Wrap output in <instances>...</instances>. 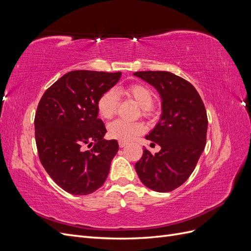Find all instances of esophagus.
I'll return each instance as SVG.
<instances>
[{
    "label": "esophagus",
    "mask_w": 251,
    "mask_h": 251,
    "mask_svg": "<svg viewBox=\"0 0 251 251\" xmlns=\"http://www.w3.org/2000/svg\"><path fill=\"white\" fill-rule=\"evenodd\" d=\"M118 144H119V148H125L126 144H127V142H126V141H119Z\"/></svg>",
    "instance_id": "obj_1"
}]
</instances>
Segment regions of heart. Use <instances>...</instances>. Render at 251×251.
Segmentation results:
<instances>
[{
  "label": "heart",
  "instance_id": "b5f03b06",
  "mask_svg": "<svg viewBox=\"0 0 251 251\" xmlns=\"http://www.w3.org/2000/svg\"><path fill=\"white\" fill-rule=\"evenodd\" d=\"M117 93L125 94L132 98L141 107V114L144 117L151 115V107L155 101V94L151 88L143 83L133 85L117 89ZM114 90L103 92L96 101V109L100 116L103 119L112 118L118 108V95ZM144 131V126L139 121H125L116 119L108 126V134L111 138L120 141H130Z\"/></svg>",
  "mask_w": 251,
  "mask_h": 251
}]
</instances>
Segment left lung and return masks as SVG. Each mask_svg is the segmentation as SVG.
<instances>
[{"mask_svg": "<svg viewBox=\"0 0 251 251\" xmlns=\"http://www.w3.org/2000/svg\"><path fill=\"white\" fill-rule=\"evenodd\" d=\"M160 94L162 114L146 138L161 150H143L135 170L142 183L159 193L179 187L191 176L206 143L207 114L198 91L191 82L168 71H140Z\"/></svg>", "mask_w": 251, "mask_h": 251, "instance_id": "left-lung-1", "label": "left lung"}]
</instances>
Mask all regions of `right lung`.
Returning a JSON list of instances; mask_svg holds the SVG:
<instances>
[{"mask_svg":"<svg viewBox=\"0 0 251 251\" xmlns=\"http://www.w3.org/2000/svg\"><path fill=\"white\" fill-rule=\"evenodd\" d=\"M121 72L75 70L46 90L37 105L34 128L40 160L55 183L72 195H89L108 177L118 151L98 118L96 101L117 83ZM86 144L90 150L83 148Z\"/></svg>","mask_w":251,"mask_h":251,"instance_id":"1","label":"right lung"}]
</instances>
